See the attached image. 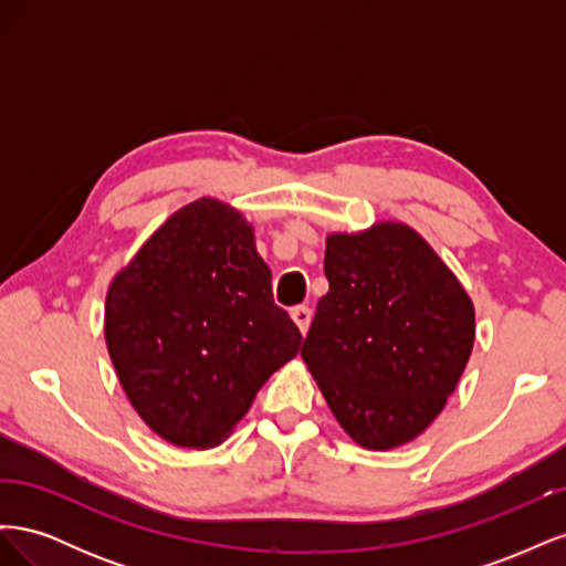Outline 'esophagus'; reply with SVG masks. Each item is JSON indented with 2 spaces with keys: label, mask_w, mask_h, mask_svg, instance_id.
Instances as JSON below:
<instances>
[{
  "label": "esophagus",
  "mask_w": 566,
  "mask_h": 566,
  "mask_svg": "<svg viewBox=\"0 0 566 566\" xmlns=\"http://www.w3.org/2000/svg\"><path fill=\"white\" fill-rule=\"evenodd\" d=\"M290 316H293V321L297 323L300 333L306 335V331H310V323H312V310H310V306H295V310L290 312Z\"/></svg>",
  "instance_id": "esophagus-1"
}]
</instances>
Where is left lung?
<instances>
[{"label": "left lung", "instance_id": "8db88e82", "mask_svg": "<svg viewBox=\"0 0 566 566\" xmlns=\"http://www.w3.org/2000/svg\"><path fill=\"white\" fill-rule=\"evenodd\" d=\"M302 358L356 443L387 451L441 413L474 345V306L453 271L401 221L331 233Z\"/></svg>", "mask_w": 566, "mask_h": 566}]
</instances>
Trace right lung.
Masks as SVG:
<instances>
[{
  "label": "right lung",
  "mask_w": 566,
  "mask_h": 566,
  "mask_svg": "<svg viewBox=\"0 0 566 566\" xmlns=\"http://www.w3.org/2000/svg\"><path fill=\"white\" fill-rule=\"evenodd\" d=\"M106 345L136 413L181 449H212L300 352L252 227L231 205L177 210L113 279Z\"/></svg>",
  "instance_id": "obj_1"
}]
</instances>
